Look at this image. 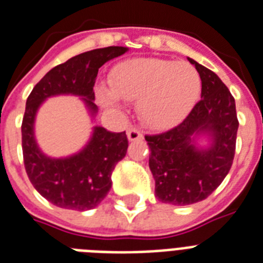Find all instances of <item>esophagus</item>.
I'll list each match as a JSON object with an SVG mask.
<instances>
[{"label": "esophagus", "instance_id": "esophagus-1", "mask_svg": "<svg viewBox=\"0 0 263 263\" xmlns=\"http://www.w3.org/2000/svg\"><path fill=\"white\" fill-rule=\"evenodd\" d=\"M127 136L129 142H138V140L143 139L142 132H140L139 129H136V128H129L127 131Z\"/></svg>", "mask_w": 263, "mask_h": 263}]
</instances>
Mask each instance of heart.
Listing matches in <instances>:
<instances>
[{"label":"heart","instance_id":"obj_1","mask_svg":"<svg viewBox=\"0 0 263 263\" xmlns=\"http://www.w3.org/2000/svg\"><path fill=\"white\" fill-rule=\"evenodd\" d=\"M111 83L101 82L97 99L117 107L120 99L136 102L140 121L153 129L173 127L190 113L199 98L202 82L194 65L185 61L135 59L111 72Z\"/></svg>","mask_w":263,"mask_h":263}]
</instances>
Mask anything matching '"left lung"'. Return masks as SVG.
Here are the masks:
<instances>
[{"instance_id": "obj_1", "label": "left lung", "mask_w": 263, "mask_h": 263, "mask_svg": "<svg viewBox=\"0 0 263 263\" xmlns=\"http://www.w3.org/2000/svg\"><path fill=\"white\" fill-rule=\"evenodd\" d=\"M188 61L202 80L200 101L177 127L146 136L157 198L175 206L203 200L222 183L232 166L239 128L228 87L214 72ZM200 139L208 140V146H200Z\"/></svg>"}]
</instances>
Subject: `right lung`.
Segmentation results:
<instances>
[{"instance_id":"1","label":"right lung","mask_w":263,"mask_h":263,"mask_svg":"<svg viewBox=\"0 0 263 263\" xmlns=\"http://www.w3.org/2000/svg\"><path fill=\"white\" fill-rule=\"evenodd\" d=\"M128 51V47L109 46L72 57L47 72L36 83L26 103L22 124L24 166L36 191L55 206L71 210L97 208L111 187V172L127 154L125 132H109L95 125L87 144L64 158L46 156L35 139V117L45 101L55 95H76L94 119V84L98 69L109 60Z\"/></svg>"}]
</instances>
